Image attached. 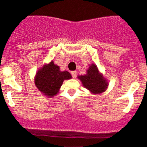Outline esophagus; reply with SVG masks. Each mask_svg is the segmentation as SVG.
<instances>
[{
	"instance_id": "34e87169",
	"label": "esophagus",
	"mask_w": 147,
	"mask_h": 147,
	"mask_svg": "<svg viewBox=\"0 0 147 147\" xmlns=\"http://www.w3.org/2000/svg\"><path fill=\"white\" fill-rule=\"evenodd\" d=\"M71 75H72V78H75L77 76V72L76 71H72V72H71Z\"/></svg>"
}]
</instances>
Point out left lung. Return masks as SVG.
Returning a JSON list of instances; mask_svg holds the SVG:
<instances>
[{"mask_svg":"<svg viewBox=\"0 0 147 147\" xmlns=\"http://www.w3.org/2000/svg\"><path fill=\"white\" fill-rule=\"evenodd\" d=\"M78 78L83 86L89 90L90 94H98L105 92L109 86V82L99 72L96 64L92 63L86 70V74L78 75Z\"/></svg>","mask_w":147,"mask_h":147,"instance_id":"8db88e82","label":"left lung"}]
</instances>
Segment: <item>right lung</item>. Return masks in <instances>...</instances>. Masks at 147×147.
I'll return each mask as SVG.
<instances>
[{
  "label": "right lung",
  "mask_w": 147,
  "mask_h": 147,
  "mask_svg": "<svg viewBox=\"0 0 147 147\" xmlns=\"http://www.w3.org/2000/svg\"><path fill=\"white\" fill-rule=\"evenodd\" d=\"M72 75L67 71H61L60 67L53 61L44 64L36 72L35 85L38 90L48 98H52L58 94L63 82L69 80Z\"/></svg>",
  "instance_id": "right-lung-1"
}]
</instances>
